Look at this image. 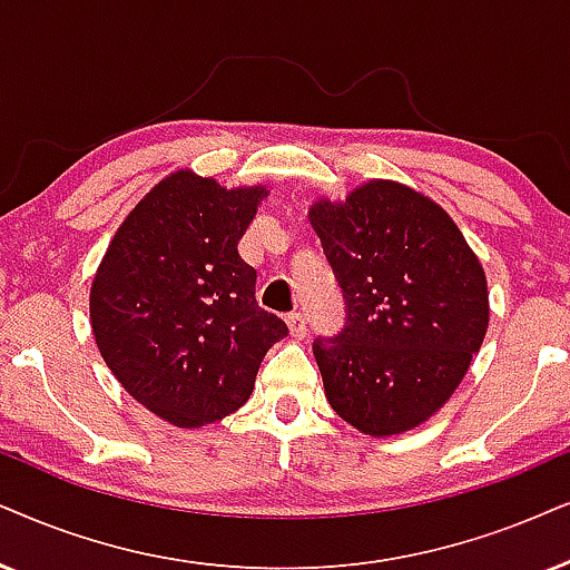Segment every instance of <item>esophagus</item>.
<instances>
[{
	"label": "esophagus",
	"instance_id": "1",
	"mask_svg": "<svg viewBox=\"0 0 570 570\" xmlns=\"http://www.w3.org/2000/svg\"><path fill=\"white\" fill-rule=\"evenodd\" d=\"M286 326H289L294 338L307 336V318L302 313H289V315H286Z\"/></svg>",
	"mask_w": 570,
	"mask_h": 570
}]
</instances>
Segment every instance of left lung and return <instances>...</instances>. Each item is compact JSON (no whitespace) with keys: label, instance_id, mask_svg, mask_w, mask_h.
<instances>
[{"label":"left lung","instance_id":"obj_1","mask_svg":"<svg viewBox=\"0 0 570 570\" xmlns=\"http://www.w3.org/2000/svg\"><path fill=\"white\" fill-rule=\"evenodd\" d=\"M309 223L347 323L313 342L338 417L371 436L415 429L450 400L489 326L487 276L436 202L394 181L318 202Z\"/></svg>","mask_w":570,"mask_h":570}]
</instances>
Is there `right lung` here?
Here are the masks:
<instances>
[{"instance_id":"obj_1","label":"right lung","mask_w":570,"mask_h":570,"mask_svg":"<svg viewBox=\"0 0 570 570\" xmlns=\"http://www.w3.org/2000/svg\"><path fill=\"white\" fill-rule=\"evenodd\" d=\"M265 189L178 170L134 207L91 284V328L134 400L194 429L239 410L265 352L289 334L257 305L239 239Z\"/></svg>"}]
</instances>
